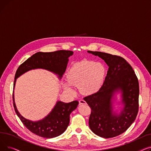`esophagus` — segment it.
Returning <instances> with one entry per match:
<instances>
[{"label": "esophagus", "mask_w": 151, "mask_h": 151, "mask_svg": "<svg viewBox=\"0 0 151 151\" xmlns=\"http://www.w3.org/2000/svg\"><path fill=\"white\" fill-rule=\"evenodd\" d=\"M79 104H80V105H83V104H86V103L84 100H79Z\"/></svg>", "instance_id": "obj_1"}]
</instances>
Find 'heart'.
<instances>
[{
  "label": "heart",
  "mask_w": 151,
  "mask_h": 151,
  "mask_svg": "<svg viewBox=\"0 0 151 151\" xmlns=\"http://www.w3.org/2000/svg\"><path fill=\"white\" fill-rule=\"evenodd\" d=\"M67 78L68 83L78 87L82 93L92 94L97 92L104 84L105 68L101 63L93 61L78 62L70 68ZM69 85L65 83V88L73 93L75 91Z\"/></svg>",
  "instance_id": "heart-1"
}]
</instances>
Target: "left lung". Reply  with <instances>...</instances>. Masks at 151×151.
Masks as SVG:
<instances>
[{
  "instance_id": "left-lung-1",
  "label": "left lung",
  "mask_w": 151,
  "mask_h": 151,
  "mask_svg": "<svg viewBox=\"0 0 151 151\" xmlns=\"http://www.w3.org/2000/svg\"><path fill=\"white\" fill-rule=\"evenodd\" d=\"M88 52L104 60L109 67L100 90L84 98L91 108L89 127L100 137L113 138L127 130L137 117L139 92L138 78L132 66L122 57L99 51ZM119 90L124 108L117 114L113 112L112 98Z\"/></svg>"
}]
</instances>
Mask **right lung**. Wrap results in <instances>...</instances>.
<instances>
[{
    "label": "right lung",
    "instance_id": "1",
    "mask_svg": "<svg viewBox=\"0 0 151 151\" xmlns=\"http://www.w3.org/2000/svg\"><path fill=\"white\" fill-rule=\"evenodd\" d=\"M73 54V51L68 50L35 53L23 62L17 69L14 76L13 89L17 79L21 75L33 69L47 70L58 75L60 79L65 71L68 58ZM13 100L15 112L26 127L37 135L46 138L58 137L65 131L69 125L70 114L77 108L79 103L77 100L68 104L58 101L48 115L42 120L34 122L26 119L20 114L16 106L13 95Z\"/></svg>",
    "mask_w": 151,
    "mask_h": 151
}]
</instances>
